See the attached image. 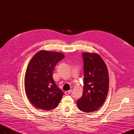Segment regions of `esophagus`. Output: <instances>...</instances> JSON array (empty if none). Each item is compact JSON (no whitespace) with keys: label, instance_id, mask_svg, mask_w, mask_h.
I'll list each match as a JSON object with an SVG mask.
<instances>
[{"label":"esophagus","instance_id":"1","mask_svg":"<svg viewBox=\"0 0 134 134\" xmlns=\"http://www.w3.org/2000/svg\"><path fill=\"white\" fill-rule=\"evenodd\" d=\"M71 90H70V91H66L65 92V95H69L70 94V93L71 92Z\"/></svg>","mask_w":134,"mask_h":134}]
</instances>
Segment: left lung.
Wrapping results in <instances>:
<instances>
[{"label":"left lung","mask_w":134,"mask_h":134,"mask_svg":"<svg viewBox=\"0 0 134 134\" xmlns=\"http://www.w3.org/2000/svg\"><path fill=\"white\" fill-rule=\"evenodd\" d=\"M84 88L76 102L80 111L95 112L102 106L108 92L109 76L106 64L97 53L83 52Z\"/></svg>","instance_id":"obj_1"}]
</instances>
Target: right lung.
Segmentation results:
<instances>
[{"mask_svg":"<svg viewBox=\"0 0 134 134\" xmlns=\"http://www.w3.org/2000/svg\"><path fill=\"white\" fill-rule=\"evenodd\" d=\"M64 58L61 52L40 50L30 60L25 76L27 96L36 108L50 111L58 107L64 93L52 78L57 63Z\"/></svg>","mask_w":134,"mask_h":134,"instance_id":"obj_1","label":"right lung"}]
</instances>
